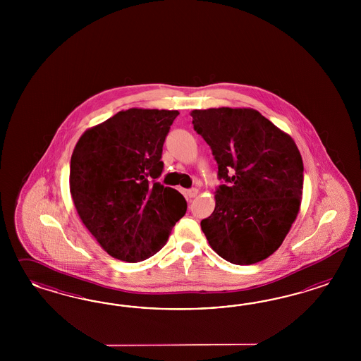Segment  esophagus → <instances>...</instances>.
<instances>
[{
  "mask_svg": "<svg viewBox=\"0 0 361 361\" xmlns=\"http://www.w3.org/2000/svg\"><path fill=\"white\" fill-rule=\"evenodd\" d=\"M197 195H198V189H196V188L186 190V197H188V198H195Z\"/></svg>",
  "mask_w": 361,
  "mask_h": 361,
  "instance_id": "34e87169",
  "label": "esophagus"
}]
</instances>
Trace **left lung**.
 Returning a JSON list of instances; mask_svg holds the SVG:
<instances>
[{
    "instance_id": "1",
    "label": "left lung",
    "mask_w": 361,
    "mask_h": 361,
    "mask_svg": "<svg viewBox=\"0 0 361 361\" xmlns=\"http://www.w3.org/2000/svg\"><path fill=\"white\" fill-rule=\"evenodd\" d=\"M195 131L208 142L225 184L201 221L209 245L234 264L270 257L291 229L303 192V161L290 135L252 109H195Z\"/></svg>"
}]
</instances>
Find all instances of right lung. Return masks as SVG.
Returning <instances> with one entry per match:
<instances>
[{
    "label": "right lung",
    "instance_id": "obj_1",
    "mask_svg": "<svg viewBox=\"0 0 361 361\" xmlns=\"http://www.w3.org/2000/svg\"><path fill=\"white\" fill-rule=\"evenodd\" d=\"M178 111L130 109L85 132L70 163L78 214L111 257L140 262L159 252L186 213L184 196L156 181Z\"/></svg>",
    "mask_w": 361,
    "mask_h": 361
}]
</instances>
